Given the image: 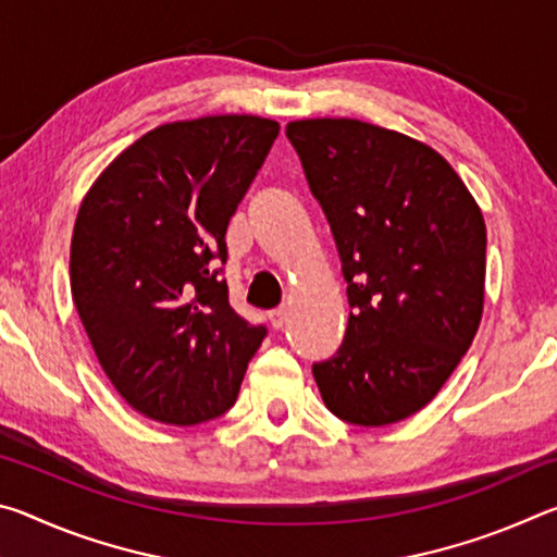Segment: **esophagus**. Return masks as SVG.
Here are the masks:
<instances>
[{
  "label": "esophagus",
  "mask_w": 557,
  "mask_h": 557,
  "mask_svg": "<svg viewBox=\"0 0 557 557\" xmlns=\"http://www.w3.org/2000/svg\"><path fill=\"white\" fill-rule=\"evenodd\" d=\"M287 314H289V309L287 307H277V309H272L270 312V324L275 326V329H282L287 324Z\"/></svg>",
  "instance_id": "34e87169"
}]
</instances>
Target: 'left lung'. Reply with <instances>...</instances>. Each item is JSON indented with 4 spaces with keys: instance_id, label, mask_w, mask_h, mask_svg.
Returning <instances> with one entry per match:
<instances>
[{
    "instance_id": "obj_1",
    "label": "left lung",
    "mask_w": 557,
    "mask_h": 557,
    "mask_svg": "<svg viewBox=\"0 0 557 557\" xmlns=\"http://www.w3.org/2000/svg\"><path fill=\"white\" fill-rule=\"evenodd\" d=\"M297 149L336 240L351 305L344 344L314 363L336 418L393 425L435 398L484 312L486 225L445 157L351 117L295 120Z\"/></svg>"
}]
</instances>
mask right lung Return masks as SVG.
<instances>
[{
  "instance_id": "right-lung-1",
  "label": "right lung",
  "mask_w": 557,
  "mask_h": 557,
  "mask_svg": "<svg viewBox=\"0 0 557 557\" xmlns=\"http://www.w3.org/2000/svg\"><path fill=\"white\" fill-rule=\"evenodd\" d=\"M277 132L258 115L166 122L83 196L71 295L102 371L145 418L199 425L238 398L268 332L233 312L215 265Z\"/></svg>"
}]
</instances>
